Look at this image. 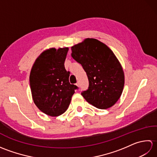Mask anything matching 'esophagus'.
Wrapping results in <instances>:
<instances>
[{"label": "esophagus", "mask_w": 157, "mask_h": 157, "mask_svg": "<svg viewBox=\"0 0 157 157\" xmlns=\"http://www.w3.org/2000/svg\"><path fill=\"white\" fill-rule=\"evenodd\" d=\"M76 85L78 86V87L79 88V82H78V83H76Z\"/></svg>", "instance_id": "obj_1"}]
</instances>
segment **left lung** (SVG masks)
I'll list each match as a JSON object with an SVG mask.
<instances>
[{
	"mask_svg": "<svg viewBox=\"0 0 157 157\" xmlns=\"http://www.w3.org/2000/svg\"><path fill=\"white\" fill-rule=\"evenodd\" d=\"M71 56L80 63L89 86L81 93L95 107L106 109L118 101L124 86V73L117 59L107 46L93 38L71 47Z\"/></svg>",
	"mask_w": 157,
	"mask_h": 157,
	"instance_id": "left-lung-1",
	"label": "left lung"
}]
</instances>
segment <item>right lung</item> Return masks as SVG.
<instances>
[{
  "label": "right lung",
  "instance_id": "obj_1",
  "mask_svg": "<svg viewBox=\"0 0 157 157\" xmlns=\"http://www.w3.org/2000/svg\"><path fill=\"white\" fill-rule=\"evenodd\" d=\"M68 48H50L36 60L29 75L32 98L45 114L56 117L66 111L78 87L69 81L70 72L65 68Z\"/></svg>",
  "mask_w": 157,
  "mask_h": 157
}]
</instances>
